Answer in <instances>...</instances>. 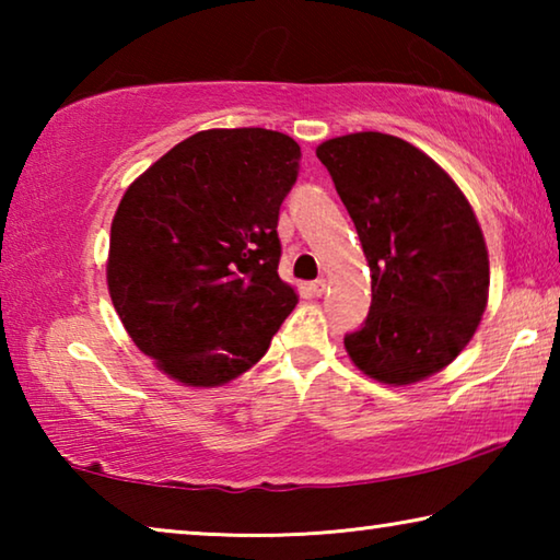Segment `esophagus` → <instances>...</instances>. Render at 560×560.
Here are the masks:
<instances>
[{"mask_svg": "<svg viewBox=\"0 0 560 560\" xmlns=\"http://www.w3.org/2000/svg\"><path fill=\"white\" fill-rule=\"evenodd\" d=\"M326 287H328L326 279H316L314 283H311V291H314V296H320V293L326 291Z\"/></svg>", "mask_w": 560, "mask_h": 560, "instance_id": "1", "label": "esophagus"}]
</instances>
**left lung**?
I'll list each match as a JSON object with an SVG mask.
<instances>
[{
	"instance_id": "obj_1",
	"label": "left lung",
	"mask_w": 560,
	"mask_h": 560,
	"mask_svg": "<svg viewBox=\"0 0 560 560\" xmlns=\"http://www.w3.org/2000/svg\"><path fill=\"white\" fill-rule=\"evenodd\" d=\"M371 267V314L346 350L385 385L424 381L477 334L489 301V252L457 183L420 148L350 132L316 148Z\"/></svg>"
}]
</instances>
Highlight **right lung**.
<instances>
[{
  "label": "right lung",
  "instance_id": "1",
  "mask_svg": "<svg viewBox=\"0 0 560 560\" xmlns=\"http://www.w3.org/2000/svg\"><path fill=\"white\" fill-rule=\"evenodd\" d=\"M301 148L264 128H212L122 195L106 279L128 336L160 373L220 387L259 363L299 293L279 279V207Z\"/></svg>",
  "mask_w": 560,
  "mask_h": 560
}]
</instances>
